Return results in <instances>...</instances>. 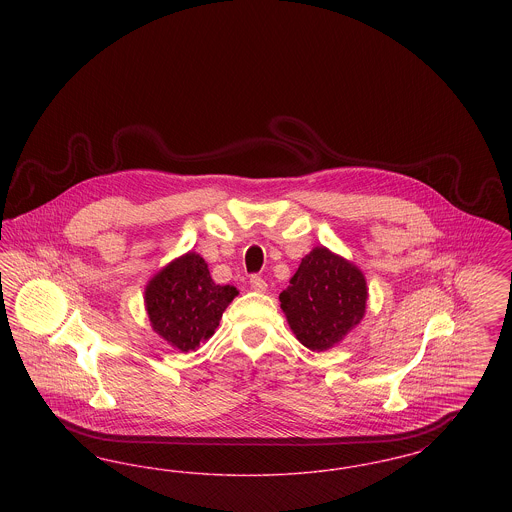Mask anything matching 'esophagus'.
<instances>
[{"mask_svg":"<svg viewBox=\"0 0 512 512\" xmlns=\"http://www.w3.org/2000/svg\"><path fill=\"white\" fill-rule=\"evenodd\" d=\"M249 284H251V288H253L255 292H265V290H267V282H265L261 276H257V274H253V276L249 278Z\"/></svg>","mask_w":512,"mask_h":512,"instance_id":"obj_1","label":"esophagus"}]
</instances>
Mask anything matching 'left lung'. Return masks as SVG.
Returning <instances> with one entry per match:
<instances>
[{"label":"left lung","instance_id":"obj_1","mask_svg":"<svg viewBox=\"0 0 512 512\" xmlns=\"http://www.w3.org/2000/svg\"><path fill=\"white\" fill-rule=\"evenodd\" d=\"M365 274L326 247H315L280 293L288 324L311 351H326L351 332L366 311Z\"/></svg>","mask_w":512,"mask_h":512}]
</instances>
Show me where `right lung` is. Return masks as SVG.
Returning <instances> with one entry per match:
<instances>
[{
    "label": "right lung",
    "mask_w": 512,
    "mask_h": 512,
    "mask_svg": "<svg viewBox=\"0 0 512 512\" xmlns=\"http://www.w3.org/2000/svg\"><path fill=\"white\" fill-rule=\"evenodd\" d=\"M236 295L234 286L215 284L203 257L190 251L149 280L147 317L163 340L188 353L215 334Z\"/></svg>",
    "instance_id": "1"
}]
</instances>
